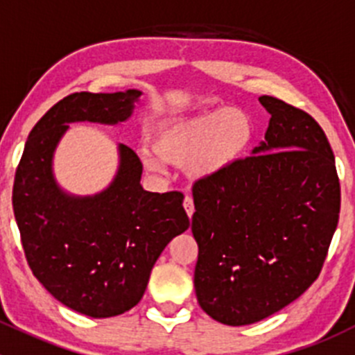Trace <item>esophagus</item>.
Here are the masks:
<instances>
[{
    "label": "esophagus",
    "mask_w": 355,
    "mask_h": 355,
    "mask_svg": "<svg viewBox=\"0 0 355 355\" xmlns=\"http://www.w3.org/2000/svg\"><path fill=\"white\" fill-rule=\"evenodd\" d=\"M184 209L187 213V216L192 218V214H194V200H192V198H189V196L184 199Z\"/></svg>",
    "instance_id": "34e87169"
}]
</instances>
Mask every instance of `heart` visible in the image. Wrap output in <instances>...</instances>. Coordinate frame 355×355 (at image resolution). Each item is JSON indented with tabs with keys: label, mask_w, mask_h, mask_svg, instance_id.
Segmentation results:
<instances>
[{
	"label": "heart",
	"mask_w": 355,
	"mask_h": 355,
	"mask_svg": "<svg viewBox=\"0 0 355 355\" xmlns=\"http://www.w3.org/2000/svg\"><path fill=\"white\" fill-rule=\"evenodd\" d=\"M254 137L256 123L245 110L220 106L163 121L153 146H141L137 155L153 173H163L166 163L185 164L189 177L207 180L242 159Z\"/></svg>",
	"instance_id": "b5f03b06"
}]
</instances>
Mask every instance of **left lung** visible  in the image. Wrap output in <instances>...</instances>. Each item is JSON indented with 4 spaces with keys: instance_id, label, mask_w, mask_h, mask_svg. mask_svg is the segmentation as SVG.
Returning a JSON list of instances; mask_svg holds the SVG:
<instances>
[{
    "instance_id": "left-lung-1",
    "label": "left lung",
    "mask_w": 355,
    "mask_h": 355,
    "mask_svg": "<svg viewBox=\"0 0 355 355\" xmlns=\"http://www.w3.org/2000/svg\"><path fill=\"white\" fill-rule=\"evenodd\" d=\"M264 141L227 171L196 182L199 306L228 327L278 313L313 285L338 225L340 182L323 128L261 96Z\"/></svg>"
}]
</instances>
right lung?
Returning <instances> with one entry per match:
<instances>
[{"instance_id": "right-lung-1", "label": "right lung", "mask_w": 355, "mask_h": 355, "mask_svg": "<svg viewBox=\"0 0 355 355\" xmlns=\"http://www.w3.org/2000/svg\"><path fill=\"white\" fill-rule=\"evenodd\" d=\"M142 92H75L56 103L28 134L13 184V213L32 273L55 299L91 318L132 309L144 295L164 247L189 228L180 192L142 189V163L118 144V168L94 196L63 191L53 157L70 123L118 125Z\"/></svg>"}]
</instances>
